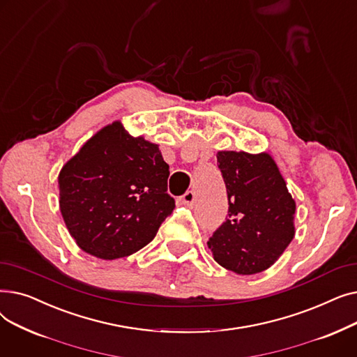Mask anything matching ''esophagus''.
<instances>
[{
  "mask_svg": "<svg viewBox=\"0 0 357 357\" xmlns=\"http://www.w3.org/2000/svg\"><path fill=\"white\" fill-rule=\"evenodd\" d=\"M195 192L194 191H186L183 195H182V198H181V201H182V204L183 205H186V207H192V205L195 204Z\"/></svg>",
  "mask_w": 357,
  "mask_h": 357,
  "instance_id": "1",
  "label": "esophagus"
}]
</instances>
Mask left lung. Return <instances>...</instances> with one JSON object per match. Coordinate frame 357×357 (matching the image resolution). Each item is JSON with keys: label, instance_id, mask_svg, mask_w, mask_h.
<instances>
[{"label": "left lung", "instance_id": "1", "mask_svg": "<svg viewBox=\"0 0 357 357\" xmlns=\"http://www.w3.org/2000/svg\"><path fill=\"white\" fill-rule=\"evenodd\" d=\"M229 214L207 241L214 260L237 275L271 268L295 236V201L268 153L218 152Z\"/></svg>", "mask_w": 357, "mask_h": 357}]
</instances>
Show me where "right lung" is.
I'll return each instance as SVG.
<instances>
[{"label":"right lung","instance_id":"right-lung-1","mask_svg":"<svg viewBox=\"0 0 357 357\" xmlns=\"http://www.w3.org/2000/svg\"><path fill=\"white\" fill-rule=\"evenodd\" d=\"M158 144L130 136L120 121L92 136L59 174V205L86 253L112 260L152 241L175 199Z\"/></svg>","mask_w":357,"mask_h":357}]
</instances>
